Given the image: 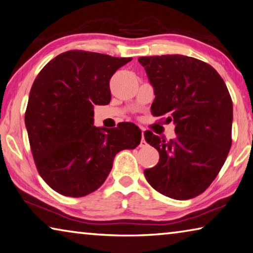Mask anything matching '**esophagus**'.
<instances>
[{"label": "esophagus", "instance_id": "1", "mask_svg": "<svg viewBox=\"0 0 253 253\" xmlns=\"http://www.w3.org/2000/svg\"><path fill=\"white\" fill-rule=\"evenodd\" d=\"M142 129V128H141ZM142 131H143V129H142ZM146 145V142H145V139H144V135H143V137H142V139H141V143H139V147H144Z\"/></svg>", "mask_w": 253, "mask_h": 253}]
</instances>
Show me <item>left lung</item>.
<instances>
[{
  "label": "left lung",
  "instance_id": "1",
  "mask_svg": "<svg viewBox=\"0 0 253 253\" xmlns=\"http://www.w3.org/2000/svg\"><path fill=\"white\" fill-rule=\"evenodd\" d=\"M154 87L152 115L175 124L166 141L151 130L145 141L159 151L147 182L167 197L186 200L203 194L217 177L232 145L233 105L213 66L183 55L139 57Z\"/></svg>",
  "mask_w": 253,
  "mask_h": 253
}]
</instances>
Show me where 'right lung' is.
Returning <instances> with one entry per match:
<instances>
[{
	"instance_id": "add662e5",
	"label": "right lung",
	"mask_w": 253,
	"mask_h": 253,
	"mask_svg": "<svg viewBox=\"0 0 253 253\" xmlns=\"http://www.w3.org/2000/svg\"><path fill=\"white\" fill-rule=\"evenodd\" d=\"M131 59L69 50L36 78L25 123L36 168L58 194L78 198L97 190L116 154L141 142L142 131L131 123L109 129L93 126L94 106L110 102L111 76Z\"/></svg>"
}]
</instances>
